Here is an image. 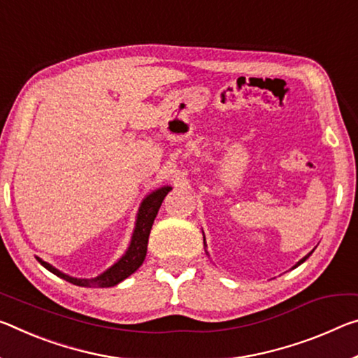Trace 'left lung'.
Wrapping results in <instances>:
<instances>
[{"label": "left lung", "mask_w": 358, "mask_h": 358, "mask_svg": "<svg viewBox=\"0 0 358 358\" xmlns=\"http://www.w3.org/2000/svg\"><path fill=\"white\" fill-rule=\"evenodd\" d=\"M203 241H206V237H203ZM203 245H206V242H203ZM310 255H312V252H310V253H308V255H306V257H304L303 259H299V261H298V263H296V264H294V268H296V266H299V264H301V263H304V261H306V259H308V258L310 257Z\"/></svg>", "instance_id": "1"}]
</instances>
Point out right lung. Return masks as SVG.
<instances>
[{"label": "right lung", "mask_w": 358, "mask_h": 358, "mask_svg": "<svg viewBox=\"0 0 358 358\" xmlns=\"http://www.w3.org/2000/svg\"><path fill=\"white\" fill-rule=\"evenodd\" d=\"M172 189L170 186H162L156 191H152L141 202L137 213V221H135V229L130 239V245L127 252L119 258L111 268H108L105 272H101L100 275L92 277V279H76V277L66 275L59 269H55L54 266H50L46 261L41 258H36L44 268L52 272L57 277L64 279L66 282L73 283L78 287H97V288H106V287H115L119 282L127 279L130 274H134L141 264H143L146 250H148V237L151 232V226L155 223V218L159 212V207L164 201V197L167 196V192Z\"/></svg>", "instance_id": "obj_1"}]
</instances>
